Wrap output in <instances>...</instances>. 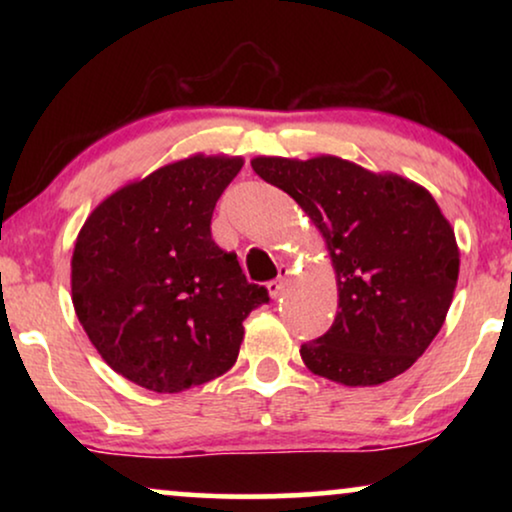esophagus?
<instances>
[{
  "mask_svg": "<svg viewBox=\"0 0 512 512\" xmlns=\"http://www.w3.org/2000/svg\"><path fill=\"white\" fill-rule=\"evenodd\" d=\"M286 275H289V270H286V268H279V277H277V279H272V282H268V293H270V298H279V296H282Z\"/></svg>",
  "mask_w": 512,
  "mask_h": 512,
  "instance_id": "esophagus-1",
  "label": "esophagus"
}]
</instances>
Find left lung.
<instances>
[{
	"mask_svg": "<svg viewBox=\"0 0 512 512\" xmlns=\"http://www.w3.org/2000/svg\"><path fill=\"white\" fill-rule=\"evenodd\" d=\"M251 167L310 216L335 270L340 312L300 347L305 366L345 387L405 373L443 328L459 279L454 230L433 195L338 156H258Z\"/></svg>",
	"mask_w": 512,
	"mask_h": 512,
	"instance_id": "1",
	"label": "left lung"
}]
</instances>
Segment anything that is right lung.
Masks as SVG:
<instances>
[{"label":"right lung","mask_w":512,"mask_h":512,"mask_svg":"<svg viewBox=\"0 0 512 512\" xmlns=\"http://www.w3.org/2000/svg\"><path fill=\"white\" fill-rule=\"evenodd\" d=\"M242 165L205 153L174 160L104 198L79 230L76 317L125 380L179 394L237 361L242 321L270 298L216 247L209 223Z\"/></svg>","instance_id":"right-lung-1"}]
</instances>
